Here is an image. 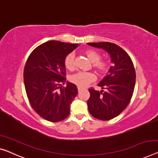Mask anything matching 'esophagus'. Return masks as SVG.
I'll return each mask as SVG.
<instances>
[{
  "label": "esophagus",
  "mask_w": 158,
  "mask_h": 158,
  "mask_svg": "<svg viewBox=\"0 0 158 158\" xmlns=\"http://www.w3.org/2000/svg\"><path fill=\"white\" fill-rule=\"evenodd\" d=\"M82 89H84V88H82V87H77V90H78V92L81 91Z\"/></svg>",
  "instance_id": "obj_1"
}]
</instances>
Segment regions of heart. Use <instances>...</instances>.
I'll list each match as a JSON object with an SVG mask.
<instances>
[{"label": "heart", "mask_w": 158, "mask_h": 158, "mask_svg": "<svg viewBox=\"0 0 158 158\" xmlns=\"http://www.w3.org/2000/svg\"><path fill=\"white\" fill-rule=\"evenodd\" d=\"M85 55L93 63V66L96 69L99 75L105 74L108 71L109 64L106 60H101L100 53L93 49H87L84 52ZM65 68L69 71L74 70L75 55L73 53H70L64 59ZM96 76L91 72H78L70 76V81L77 87H84L88 85L92 82L95 81Z\"/></svg>", "instance_id": "1"}]
</instances>
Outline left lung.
Returning a JSON list of instances; mask_svg holds the SVG:
<instances>
[{
    "label": "left lung",
    "mask_w": 158,
    "mask_h": 158,
    "mask_svg": "<svg viewBox=\"0 0 158 158\" xmlns=\"http://www.w3.org/2000/svg\"><path fill=\"white\" fill-rule=\"evenodd\" d=\"M103 48L111 57L112 66L98 84L102 90L89 89L90 97L87 106L90 114L99 120L107 121L119 115L132 98L135 84V71L131 57L122 48L110 42L87 43Z\"/></svg>",
    "instance_id": "1"
}]
</instances>
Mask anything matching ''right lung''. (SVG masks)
<instances>
[{"instance_id":"add662e5","label":"right lung","mask_w":158,"mask_h":158,"mask_svg":"<svg viewBox=\"0 0 158 158\" xmlns=\"http://www.w3.org/2000/svg\"><path fill=\"white\" fill-rule=\"evenodd\" d=\"M79 45L48 41L35 48L24 69V82L31 106L44 119L58 122L70 114L77 94L76 85L66 82L64 59Z\"/></svg>"}]
</instances>
